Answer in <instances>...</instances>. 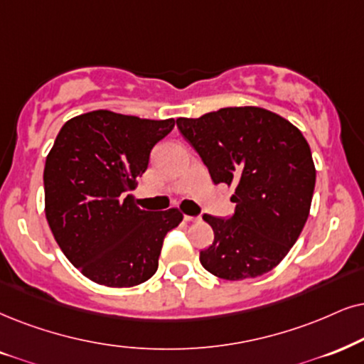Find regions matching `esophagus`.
I'll list each match as a JSON object with an SVG mask.
<instances>
[{
	"label": "esophagus",
	"mask_w": 364,
	"mask_h": 364,
	"mask_svg": "<svg viewBox=\"0 0 364 364\" xmlns=\"http://www.w3.org/2000/svg\"><path fill=\"white\" fill-rule=\"evenodd\" d=\"M200 220V216H190V215H185V222H198Z\"/></svg>",
	"instance_id": "34e87169"
}]
</instances>
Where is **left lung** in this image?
I'll return each instance as SVG.
<instances>
[{
	"instance_id": "left-lung-1",
	"label": "left lung",
	"mask_w": 364,
	"mask_h": 364,
	"mask_svg": "<svg viewBox=\"0 0 364 364\" xmlns=\"http://www.w3.org/2000/svg\"><path fill=\"white\" fill-rule=\"evenodd\" d=\"M215 185H235V213L203 215L215 240L201 265L227 280L254 279L277 267L307 222L316 168L299 129L262 107H225L198 119H176Z\"/></svg>"
}]
</instances>
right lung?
Wrapping results in <instances>:
<instances>
[{"mask_svg": "<svg viewBox=\"0 0 364 364\" xmlns=\"http://www.w3.org/2000/svg\"><path fill=\"white\" fill-rule=\"evenodd\" d=\"M173 127L174 119L92 110L60 129L45 161V215L67 259L95 284L134 287L153 277L164 237L181 223L178 208L154 213L127 195Z\"/></svg>", "mask_w": 364, "mask_h": 364, "instance_id": "add662e5", "label": "right lung"}]
</instances>
